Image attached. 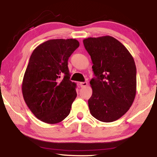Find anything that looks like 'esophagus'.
Here are the masks:
<instances>
[{"mask_svg":"<svg viewBox=\"0 0 157 157\" xmlns=\"http://www.w3.org/2000/svg\"><path fill=\"white\" fill-rule=\"evenodd\" d=\"M87 85H88V83L86 82V81H85V82L79 83V86H80L81 87H86Z\"/></svg>","mask_w":157,"mask_h":157,"instance_id":"esophagus-1","label":"esophagus"}]
</instances>
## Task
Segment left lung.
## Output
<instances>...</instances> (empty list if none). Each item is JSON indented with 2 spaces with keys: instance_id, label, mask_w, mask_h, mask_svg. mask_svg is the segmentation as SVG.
Wrapping results in <instances>:
<instances>
[{
  "instance_id": "8db88e82",
  "label": "left lung",
  "mask_w": 157,
  "mask_h": 157,
  "mask_svg": "<svg viewBox=\"0 0 157 157\" xmlns=\"http://www.w3.org/2000/svg\"><path fill=\"white\" fill-rule=\"evenodd\" d=\"M91 56L95 77L90 81L88 101L91 114L98 121L112 122L127 112L136 92V68L127 48L110 36L83 40Z\"/></svg>"
}]
</instances>
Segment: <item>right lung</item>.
I'll list each match as a JSON object with an SVG mask.
<instances>
[{"mask_svg": "<svg viewBox=\"0 0 157 157\" xmlns=\"http://www.w3.org/2000/svg\"><path fill=\"white\" fill-rule=\"evenodd\" d=\"M78 46L73 38L48 40L30 57L22 93L30 110L43 122L59 123L69 114L77 94L76 83L69 80L68 60Z\"/></svg>", "mask_w": 157, "mask_h": 157, "instance_id": "obj_1", "label": "right lung"}]
</instances>
